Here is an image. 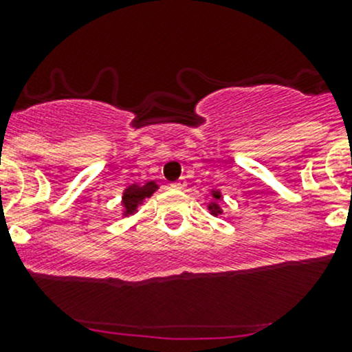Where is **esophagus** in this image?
Masks as SVG:
<instances>
[{
  "label": "esophagus",
  "instance_id": "esophagus-1",
  "mask_svg": "<svg viewBox=\"0 0 352 352\" xmlns=\"http://www.w3.org/2000/svg\"><path fill=\"white\" fill-rule=\"evenodd\" d=\"M170 187H172V189H175V190H184L187 187V180L186 179H179L177 182L170 184Z\"/></svg>",
  "mask_w": 352,
  "mask_h": 352
}]
</instances>
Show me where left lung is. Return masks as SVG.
Returning <instances> with one entry per match:
<instances>
[{
  "mask_svg": "<svg viewBox=\"0 0 352 352\" xmlns=\"http://www.w3.org/2000/svg\"><path fill=\"white\" fill-rule=\"evenodd\" d=\"M209 202H208V211L209 214L218 218V216L223 214V208H221V201H223V194L221 190L218 189H211L209 190Z\"/></svg>",
  "mask_w": 352,
  "mask_h": 352,
  "instance_id": "obj_1",
  "label": "left lung"
}]
</instances>
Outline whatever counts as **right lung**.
Instances as JSON below:
<instances>
[{"instance_id": "obj_1", "label": "right lung", "mask_w": 352, "mask_h": 352, "mask_svg": "<svg viewBox=\"0 0 352 352\" xmlns=\"http://www.w3.org/2000/svg\"><path fill=\"white\" fill-rule=\"evenodd\" d=\"M158 187L160 186L155 180H150L144 186H140V184H131V186H127L122 192V199H120V206H122L120 212H122V216H131L134 212H138V208L146 199L153 196L156 190H158Z\"/></svg>"}]
</instances>
